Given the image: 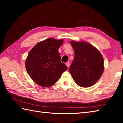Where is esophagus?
I'll return each mask as SVG.
<instances>
[{
	"label": "esophagus",
	"mask_w": 123,
	"mask_h": 123,
	"mask_svg": "<svg viewBox=\"0 0 123 123\" xmlns=\"http://www.w3.org/2000/svg\"><path fill=\"white\" fill-rule=\"evenodd\" d=\"M66 66H67V67H68V68H69V66H70V63H69V62H67V63H66Z\"/></svg>",
	"instance_id": "34e87169"
}]
</instances>
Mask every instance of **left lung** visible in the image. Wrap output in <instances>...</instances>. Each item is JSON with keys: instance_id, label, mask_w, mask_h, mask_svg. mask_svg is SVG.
I'll list each match as a JSON object with an SVG mask.
<instances>
[{"instance_id": "left-lung-1", "label": "left lung", "mask_w": 123, "mask_h": 123, "mask_svg": "<svg viewBox=\"0 0 123 123\" xmlns=\"http://www.w3.org/2000/svg\"><path fill=\"white\" fill-rule=\"evenodd\" d=\"M74 59L69 71L76 84L89 87L95 84L103 73L104 59L97 49L84 42H70Z\"/></svg>"}]
</instances>
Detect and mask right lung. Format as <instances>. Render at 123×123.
<instances>
[{
  "instance_id": "right-lung-1",
  "label": "right lung",
  "mask_w": 123,
  "mask_h": 123,
  "mask_svg": "<svg viewBox=\"0 0 123 123\" xmlns=\"http://www.w3.org/2000/svg\"><path fill=\"white\" fill-rule=\"evenodd\" d=\"M63 41L48 38L40 42L29 53L25 61L27 72L37 85L50 87L68 69L61 61L59 48Z\"/></svg>"
}]
</instances>
